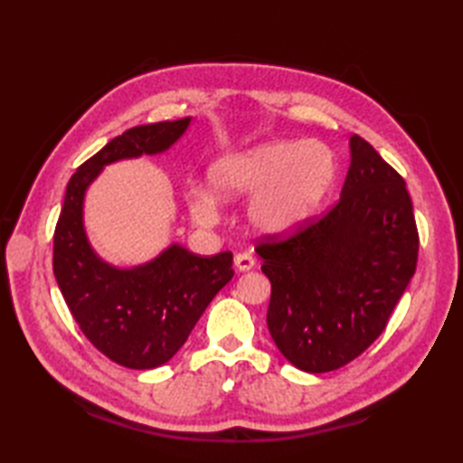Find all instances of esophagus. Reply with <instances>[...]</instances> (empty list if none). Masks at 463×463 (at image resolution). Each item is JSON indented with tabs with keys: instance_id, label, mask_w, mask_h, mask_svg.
I'll list each match as a JSON object with an SVG mask.
<instances>
[{
	"instance_id": "34e87169",
	"label": "esophagus",
	"mask_w": 463,
	"mask_h": 463,
	"mask_svg": "<svg viewBox=\"0 0 463 463\" xmlns=\"http://www.w3.org/2000/svg\"><path fill=\"white\" fill-rule=\"evenodd\" d=\"M234 267H237L239 272H247L250 269H254V259L250 252H239L234 254Z\"/></svg>"
}]
</instances>
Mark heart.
Returning a JSON list of instances; mask_svg holds the SVG:
<instances>
[{
  "label": "heart",
  "instance_id": "b5f03b06",
  "mask_svg": "<svg viewBox=\"0 0 463 463\" xmlns=\"http://www.w3.org/2000/svg\"><path fill=\"white\" fill-rule=\"evenodd\" d=\"M336 175L334 155L320 141H272L214 161L209 179L216 199L237 201L257 194L249 216L259 231L284 234L310 219ZM214 196L196 189L189 211L201 224L219 216Z\"/></svg>",
  "mask_w": 463,
  "mask_h": 463
}]
</instances>
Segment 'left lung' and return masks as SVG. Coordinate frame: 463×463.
<instances>
[{"label": "left lung", "instance_id": "1", "mask_svg": "<svg viewBox=\"0 0 463 463\" xmlns=\"http://www.w3.org/2000/svg\"><path fill=\"white\" fill-rule=\"evenodd\" d=\"M418 247L404 179L352 135L350 169L332 211L257 247L272 287L267 324L282 356L310 373L358 358L414 277Z\"/></svg>", "mask_w": 463, "mask_h": 463}]
</instances>
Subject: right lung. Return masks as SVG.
<instances>
[{
    "label": "right lung",
    "instance_id": "right-lung-1",
    "mask_svg": "<svg viewBox=\"0 0 463 463\" xmlns=\"http://www.w3.org/2000/svg\"><path fill=\"white\" fill-rule=\"evenodd\" d=\"M191 125H139L115 137L67 183L53 234V274L75 322L107 358L133 370L169 362L196 320L232 279V252L199 257L171 244L151 262L117 269L97 257L83 226L85 191L105 165L169 149Z\"/></svg>",
    "mask_w": 463,
    "mask_h": 463
}]
</instances>
